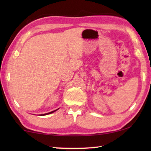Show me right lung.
<instances>
[{
    "label": "right lung",
    "instance_id": "right-lung-1",
    "mask_svg": "<svg viewBox=\"0 0 151 151\" xmlns=\"http://www.w3.org/2000/svg\"><path fill=\"white\" fill-rule=\"evenodd\" d=\"M58 109H57V110H55V111H52V112H48V113H46V114H42V115H47V114H51V113H52V112H55L56 111H57Z\"/></svg>",
    "mask_w": 151,
    "mask_h": 151
}]
</instances>
